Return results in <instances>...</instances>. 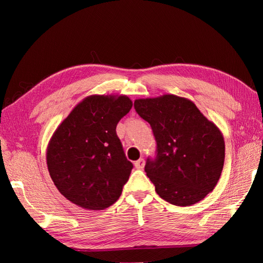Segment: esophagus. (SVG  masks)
I'll list each match as a JSON object with an SVG mask.
<instances>
[{"instance_id": "34e87169", "label": "esophagus", "mask_w": 263, "mask_h": 263, "mask_svg": "<svg viewBox=\"0 0 263 263\" xmlns=\"http://www.w3.org/2000/svg\"><path fill=\"white\" fill-rule=\"evenodd\" d=\"M144 163H146V161H144V159H143V158H140L139 160H137L136 163H135L136 168H138V170H141V168H143V167H144Z\"/></svg>"}]
</instances>
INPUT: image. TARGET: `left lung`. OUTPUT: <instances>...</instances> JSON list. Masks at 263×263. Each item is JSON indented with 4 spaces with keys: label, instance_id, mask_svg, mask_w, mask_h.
Wrapping results in <instances>:
<instances>
[{
    "label": "left lung",
    "instance_id": "1",
    "mask_svg": "<svg viewBox=\"0 0 263 263\" xmlns=\"http://www.w3.org/2000/svg\"><path fill=\"white\" fill-rule=\"evenodd\" d=\"M137 113L156 139L155 158L144 171L167 202L186 206L199 202L219 181L225 159L224 137L191 100L175 95L137 99Z\"/></svg>",
    "mask_w": 263,
    "mask_h": 263
}]
</instances>
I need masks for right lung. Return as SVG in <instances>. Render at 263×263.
<instances>
[{
    "mask_svg": "<svg viewBox=\"0 0 263 263\" xmlns=\"http://www.w3.org/2000/svg\"><path fill=\"white\" fill-rule=\"evenodd\" d=\"M132 107L126 96L93 95L78 104L48 143L49 175L72 203L103 210L116 202L133 165L116 125Z\"/></svg>",
    "mask_w": 263,
    "mask_h": 263,
    "instance_id": "add662e5",
    "label": "right lung"
}]
</instances>
